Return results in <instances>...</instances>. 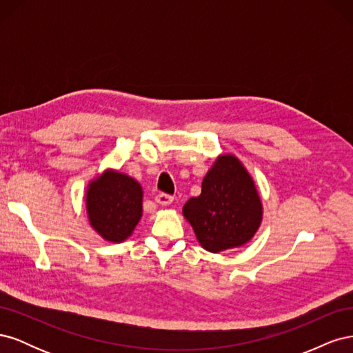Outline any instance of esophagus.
<instances>
[{
  "label": "esophagus",
  "mask_w": 353,
  "mask_h": 353,
  "mask_svg": "<svg viewBox=\"0 0 353 353\" xmlns=\"http://www.w3.org/2000/svg\"><path fill=\"white\" fill-rule=\"evenodd\" d=\"M156 201L159 203V205L168 206V205H170V203L174 201V197L169 196V194H165V193H160V194L156 196Z\"/></svg>",
  "instance_id": "34e87169"
}]
</instances>
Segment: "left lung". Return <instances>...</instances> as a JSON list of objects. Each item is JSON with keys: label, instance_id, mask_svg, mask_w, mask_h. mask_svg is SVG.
Wrapping results in <instances>:
<instances>
[{"label": "left lung", "instance_id": "1", "mask_svg": "<svg viewBox=\"0 0 353 353\" xmlns=\"http://www.w3.org/2000/svg\"><path fill=\"white\" fill-rule=\"evenodd\" d=\"M183 215L201 248L219 253L253 239L263 206L248 169L234 154H221L203 178L200 196L185 203Z\"/></svg>", "mask_w": 353, "mask_h": 353}]
</instances>
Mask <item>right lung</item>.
Instances as JSON below:
<instances>
[{"label": "right lung", "mask_w": 353, "mask_h": 353, "mask_svg": "<svg viewBox=\"0 0 353 353\" xmlns=\"http://www.w3.org/2000/svg\"><path fill=\"white\" fill-rule=\"evenodd\" d=\"M143 187L137 179L114 169H105L90 181L85 209L91 228L110 243L132 236L143 216Z\"/></svg>", "instance_id": "obj_1"}]
</instances>
